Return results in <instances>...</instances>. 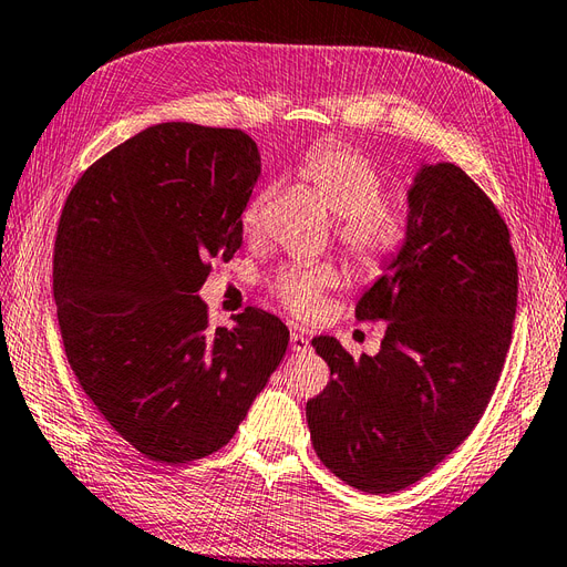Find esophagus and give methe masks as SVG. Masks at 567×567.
<instances>
[{"label": "esophagus", "instance_id": "34e87169", "mask_svg": "<svg viewBox=\"0 0 567 567\" xmlns=\"http://www.w3.org/2000/svg\"><path fill=\"white\" fill-rule=\"evenodd\" d=\"M308 349H310V339L306 334H300V331H291V351L306 353Z\"/></svg>", "mask_w": 567, "mask_h": 567}]
</instances>
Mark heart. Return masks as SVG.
I'll list each match as a JSON object with an SVG mask.
<instances>
[{
	"mask_svg": "<svg viewBox=\"0 0 567 567\" xmlns=\"http://www.w3.org/2000/svg\"><path fill=\"white\" fill-rule=\"evenodd\" d=\"M298 177L327 209L337 216V238L343 250L365 267H378L396 255L406 238V212L402 204L380 197L382 183L372 163L339 142H322L306 151L298 163ZM267 195H257L245 206L243 224L255 230ZM337 281V271L291 269L274 284V293L298 317L320 310L322 291Z\"/></svg>",
	"mask_w": 567,
	"mask_h": 567,
	"instance_id": "1",
	"label": "heart"
}]
</instances>
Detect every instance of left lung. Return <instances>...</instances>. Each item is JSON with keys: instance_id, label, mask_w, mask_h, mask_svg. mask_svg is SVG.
I'll use <instances>...</instances> for the list:
<instances>
[{"instance_id": "obj_1", "label": "left lung", "mask_w": 567, "mask_h": 567, "mask_svg": "<svg viewBox=\"0 0 567 567\" xmlns=\"http://www.w3.org/2000/svg\"><path fill=\"white\" fill-rule=\"evenodd\" d=\"M406 238L355 306L384 320L378 355L315 337L331 380L306 406L317 457L349 486L388 495L457 450L486 411L513 339L517 259L483 189L454 163L421 165Z\"/></svg>"}]
</instances>
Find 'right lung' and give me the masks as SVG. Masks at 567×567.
<instances>
[{
	"mask_svg": "<svg viewBox=\"0 0 567 567\" xmlns=\"http://www.w3.org/2000/svg\"><path fill=\"white\" fill-rule=\"evenodd\" d=\"M259 173L245 132L161 122L95 161L66 197L52 265L66 361L154 462L224 447L286 353L276 315L247 308L209 329L197 296L212 259L240 250Z\"/></svg>",
	"mask_w": 567,
	"mask_h": 567,
	"instance_id": "obj_1",
	"label": "right lung"
}]
</instances>
